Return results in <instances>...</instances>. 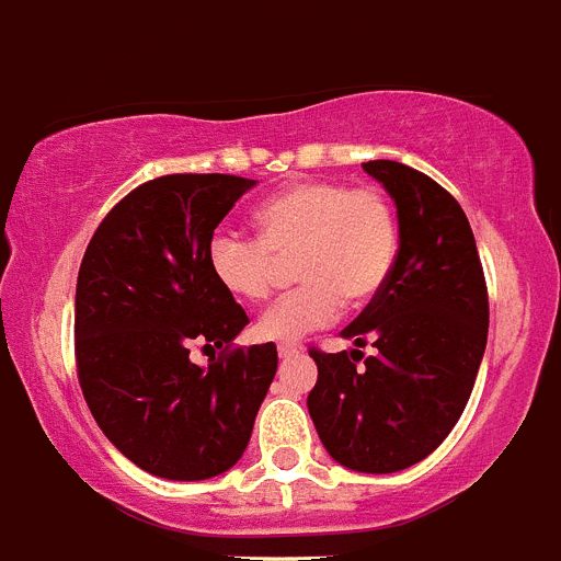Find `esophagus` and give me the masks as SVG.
I'll use <instances>...</instances> for the list:
<instances>
[{"label":"esophagus","mask_w":561,"mask_h":561,"mask_svg":"<svg viewBox=\"0 0 561 561\" xmlns=\"http://www.w3.org/2000/svg\"><path fill=\"white\" fill-rule=\"evenodd\" d=\"M295 354H297V345H280V348H277V356H280V359H289V356Z\"/></svg>","instance_id":"obj_1"}]
</instances>
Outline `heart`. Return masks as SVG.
Instances as JSON below:
<instances>
[{"instance_id":"b5f03b06","label":"heart","mask_w":561,"mask_h":561,"mask_svg":"<svg viewBox=\"0 0 561 561\" xmlns=\"http://www.w3.org/2000/svg\"><path fill=\"white\" fill-rule=\"evenodd\" d=\"M257 238L219 230L207 247L216 284L227 295L261 304L272 291L277 261L291 257L300 280L261 314L255 334L297 342L323 329L345 304H365L385 286L399 250V225L388 193L331 180L295 182L252 213Z\"/></svg>"}]
</instances>
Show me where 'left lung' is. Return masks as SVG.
<instances>
[{"label":"left lung","instance_id":"8db88e82","mask_svg":"<svg viewBox=\"0 0 561 561\" xmlns=\"http://www.w3.org/2000/svg\"><path fill=\"white\" fill-rule=\"evenodd\" d=\"M362 168L396 202L399 255L342 331L356 348H311L309 415L336 463L390 474L427 458L472 396L489 336V291L466 213L427 173L393 160ZM374 357L358 351L367 342Z\"/></svg>","mask_w":561,"mask_h":561}]
</instances>
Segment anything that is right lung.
I'll return each mask as SVG.
<instances>
[{"label":"right lung","mask_w":561,"mask_h":561,"mask_svg":"<svg viewBox=\"0 0 561 561\" xmlns=\"http://www.w3.org/2000/svg\"><path fill=\"white\" fill-rule=\"evenodd\" d=\"M255 180L168 173L108 210L83 252L76 362L83 399L114 447L165 480L238 463L277 370L272 342L232 348L250 320L207 264L213 230ZM193 341L225 347L207 369Z\"/></svg>","instance_id":"right-lung-1"}]
</instances>
